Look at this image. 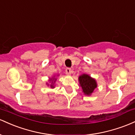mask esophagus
I'll return each instance as SVG.
<instances>
[{"instance_id":"1","label":"esophagus","mask_w":135,"mask_h":135,"mask_svg":"<svg viewBox=\"0 0 135 135\" xmlns=\"http://www.w3.org/2000/svg\"><path fill=\"white\" fill-rule=\"evenodd\" d=\"M66 74H67V75H70L71 74L73 73V70L71 69V68H67V69H66Z\"/></svg>"}]
</instances>
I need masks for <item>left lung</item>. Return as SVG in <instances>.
<instances>
[{"label":"left lung","mask_w":135,"mask_h":135,"mask_svg":"<svg viewBox=\"0 0 135 135\" xmlns=\"http://www.w3.org/2000/svg\"><path fill=\"white\" fill-rule=\"evenodd\" d=\"M80 85L82 89L84 94L90 96L97 87L96 80L91 78L87 74H83L78 78Z\"/></svg>","instance_id":"left-lung-1"}]
</instances>
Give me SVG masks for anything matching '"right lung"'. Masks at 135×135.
Listing matches in <instances>:
<instances>
[{
  "mask_svg": "<svg viewBox=\"0 0 135 135\" xmlns=\"http://www.w3.org/2000/svg\"><path fill=\"white\" fill-rule=\"evenodd\" d=\"M54 77H55V76H54ZM54 77H52L51 78H50L49 81H50V82L51 83V84L50 85L48 84V85L50 86V87L52 88V89H54V88L55 87V86H54V84H55L56 80H57V78H54Z\"/></svg>",
  "mask_w": 135,
  "mask_h": 135,
  "instance_id": "1",
  "label": "right lung"
}]
</instances>
